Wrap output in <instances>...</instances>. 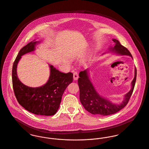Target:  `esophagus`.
Here are the masks:
<instances>
[{
	"label": "esophagus",
	"mask_w": 149,
	"mask_h": 149,
	"mask_svg": "<svg viewBox=\"0 0 149 149\" xmlns=\"http://www.w3.org/2000/svg\"><path fill=\"white\" fill-rule=\"evenodd\" d=\"M73 78H74V79L75 80V81L78 79L79 76H78V74L77 72L75 71V72H74V74H73Z\"/></svg>",
	"instance_id": "34e87169"
}]
</instances>
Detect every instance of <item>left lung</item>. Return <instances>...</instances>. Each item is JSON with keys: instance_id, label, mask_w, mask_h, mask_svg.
Listing matches in <instances>:
<instances>
[{"instance_id": "obj_1", "label": "left lung", "mask_w": 149, "mask_h": 149, "mask_svg": "<svg viewBox=\"0 0 149 149\" xmlns=\"http://www.w3.org/2000/svg\"><path fill=\"white\" fill-rule=\"evenodd\" d=\"M113 41L116 43L109 50L111 52L122 55H129L132 57L130 51L122 46L115 39ZM88 68L79 72L78 83L79 88V98L84 108L89 113L94 115L109 116L115 114L122 110L128 103L134 88L136 78V70L135 69V76L132 82L131 90L125 95L122 102L119 104L111 103L109 100L100 96L96 91L88 76Z\"/></svg>"}]
</instances>
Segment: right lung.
<instances>
[{
  "instance_id": "right-lung-1",
  "label": "right lung",
  "mask_w": 149,
  "mask_h": 149,
  "mask_svg": "<svg viewBox=\"0 0 149 149\" xmlns=\"http://www.w3.org/2000/svg\"><path fill=\"white\" fill-rule=\"evenodd\" d=\"M38 43L32 41L19 51L13 66V89L19 103L29 112L39 116H53L59 107L65 89L73 81V74L62 72L50 65V77L45 84L30 87L21 82L17 76V63L22 55L35 50Z\"/></svg>"
}]
</instances>
